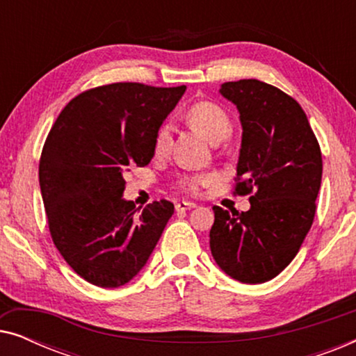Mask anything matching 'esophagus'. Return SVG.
<instances>
[{
    "label": "esophagus",
    "mask_w": 356,
    "mask_h": 356,
    "mask_svg": "<svg viewBox=\"0 0 356 356\" xmlns=\"http://www.w3.org/2000/svg\"><path fill=\"white\" fill-rule=\"evenodd\" d=\"M196 207V204L194 202H189V201H181L178 202L175 209H177V212H183V211H191V209Z\"/></svg>",
    "instance_id": "esophagus-1"
}]
</instances>
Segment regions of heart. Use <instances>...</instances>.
Segmentation results:
<instances>
[{"mask_svg": "<svg viewBox=\"0 0 356 356\" xmlns=\"http://www.w3.org/2000/svg\"><path fill=\"white\" fill-rule=\"evenodd\" d=\"M186 118L189 124L194 129L199 131L204 138L211 140V143H220V140L227 139L228 134L232 133V120L227 115V111L212 102H197L191 108L188 110ZM170 128L167 124L160 126L157 134H155L154 149L155 154L162 155L167 152L170 145ZM216 181V177L211 173H201V175H186L179 179V188L188 193H197L199 189L204 186H209Z\"/></svg>", "mask_w": 356, "mask_h": 356, "instance_id": "b5f03b06", "label": "heart"}]
</instances>
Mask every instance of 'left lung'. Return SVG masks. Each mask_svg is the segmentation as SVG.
<instances>
[{
    "label": "left lung",
    "instance_id": "1",
    "mask_svg": "<svg viewBox=\"0 0 356 356\" xmlns=\"http://www.w3.org/2000/svg\"><path fill=\"white\" fill-rule=\"evenodd\" d=\"M218 92L243 128L235 191L254 194L246 212L212 207L211 252L232 279L262 284L290 264L313 225L323 157L303 108L285 92L257 79L225 82Z\"/></svg>",
    "mask_w": 356,
    "mask_h": 356
}]
</instances>
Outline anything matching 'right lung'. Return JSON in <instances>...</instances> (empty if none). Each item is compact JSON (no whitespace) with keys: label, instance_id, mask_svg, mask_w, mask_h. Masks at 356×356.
Returning <instances> with one entry per match:
<instances>
[{"label":"right lung","instance_id":"add662e5","mask_svg":"<svg viewBox=\"0 0 356 356\" xmlns=\"http://www.w3.org/2000/svg\"><path fill=\"white\" fill-rule=\"evenodd\" d=\"M186 86L116 82L67 104L43 145L38 179L53 243L82 279L116 289L139 274L173 216L123 197L124 172L152 160L155 134Z\"/></svg>","mask_w":356,"mask_h":356}]
</instances>
